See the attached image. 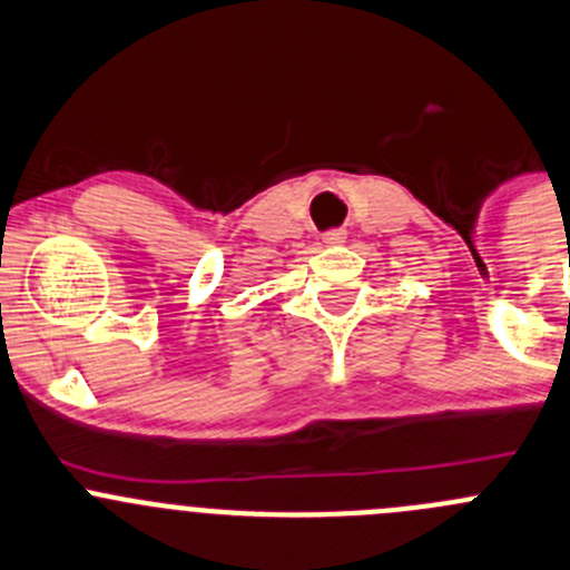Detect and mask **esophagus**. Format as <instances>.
<instances>
[{
  "label": "esophagus",
  "mask_w": 570,
  "mask_h": 570,
  "mask_svg": "<svg viewBox=\"0 0 570 570\" xmlns=\"http://www.w3.org/2000/svg\"><path fill=\"white\" fill-rule=\"evenodd\" d=\"M343 238H346V233H343V229H330V233L324 235L326 244H341Z\"/></svg>",
  "instance_id": "esophagus-1"
}]
</instances>
